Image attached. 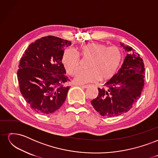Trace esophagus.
<instances>
[{
    "instance_id": "esophagus-1",
    "label": "esophagus",
    "mask_w": 158,
    "mask_h": 158,
    "mask_svg": "<svg viewBox=\"0 0 158 158\" xmlns=\"http://www.w3.org/2000/svg\"><path fill=\"white\" fill-rule=\"evenodd\" d=\"M76 85H79V86L84 88H88L89 87V85H84V84H76Z\"/></svg>"
}]
</instances>
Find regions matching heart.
Here are the masks:
<instances>
[{"label":"heart","mask_w":158,"mask_h":158,"mask_svg":"<svg viewBox=\"0 0 158 158\" xmlns=\"http://www.w3.org/2000/svg\"><path fill=\"white\" fill-rule=\"evenodd\" d=\"M78 54L90 58L87 70L76 72L74 82L82 84L94 82L98 79L107 80L116 74L123 59L121 49L117 46L107 47L99 43H89L80 45ZM62 63L70 75H73L79 65L78 55L70 48L64 50L62 55Z\"/></svg>","instance_id":"b5f03b06"}]
</instances>
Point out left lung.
Segmentation results:
<instances>
[{"mask_svg":"<svg viewBox=\"0 0 158 158\" xmlns=\"http://www.w3.org/2000/svg\"><path fill=\"white\" fill-rule=\"evenodd\" d=\"M127 52L121 68L98 88V95L91 101L101 115L117 117L128 111L140 98L144 85L145 68L140 55L131 47L120 43Z\"/></svg>","mask_w":158,"mask_h":158,"instance_id":"8db88e82","label":"left lung"}]
</instances>
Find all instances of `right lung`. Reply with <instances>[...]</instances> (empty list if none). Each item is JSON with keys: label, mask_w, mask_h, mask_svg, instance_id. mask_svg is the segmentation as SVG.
<instances>
[{"label": "right lung", "mask_w": 158, "mask_h": 158, "mask_svg": "<svg viewBox=\"0 0 158 158\" xmlns=\"http://www.w3.org/2000/svg\"><path fill=\"white\" fill-rule=\"evenodd\" d=\"M70 41L44 37L31 44L18 66L17 77L21 94L32 109L40 114L54 113L64 103L69 81L62 63L64 47Z\"/></svg>", "instance_id": "obj_1"}]
</instances>
